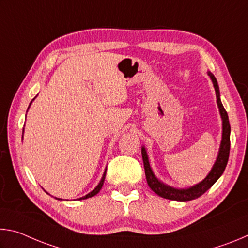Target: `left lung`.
<instances>
[{"label": "left lung", "instance_id": "1", "mask_svg": "<svg viewBox=\"0 0 248 248\" xmlns=\"http://www.w3.org/2000/svg\"><path fill=\"white\" fill-rule=\"evenodd\" d=\"M208 75L210 78L212 79L213 86L216 90L217 95V107H219L220 115L222 118V140L221 145L219 150V154H217V161L215 165L210 170V173L207 175L202 182L195 185V186L185 188V189H177V188H173L169 186V185L163 184L161 180L156 178V176L154 175L152 169L150 166L149 157L146 154V151L144 146H142V158H143V164H144V170H145V177L146 182H148L149 187L152 189L155 194L158 195L159 197L170 200H177V201H190L196 198H198L201 195H203L205 191L210 189L213 186L217 179L220 178V176L223 174V171L228 164L229 161V155H230V133H231V127H230V121L228 112L223 107V105L221 103L220 99V91L219 85H217V78H215L211 72H208Z\"/></svg>", "mask_w": 248, "mask_h": 248}]
</instances>
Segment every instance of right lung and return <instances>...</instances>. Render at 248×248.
<instances>
[{"mask_svg":"<svg viewBox=\"0 0 248 248\" xmlns=\"http://www.w3.org/2000/svg\"><path fill=\"white\" fill-rule=\"evenodd\" d=\"M33 100V99H32ZM29 106H31V105H29ZM107 170V169H106ZM106 170H105V173H104V175H103V177H102V179H100V182H99V184L97 185V186H96V188L94 190H92L90 194H87V195H85L84 197H81V198H78V200H82V199H87V198H91V197H93V196H95V195H97L98 192H99V190L102 189V187H103V185H104V180H105V176H106ZM59 199V198H58ZM61 200V199H60Z\"/></svg>","mask_w":248,"mask_h":248,"instance_id":"obj_1","label":"right lung"}]
</instances>
